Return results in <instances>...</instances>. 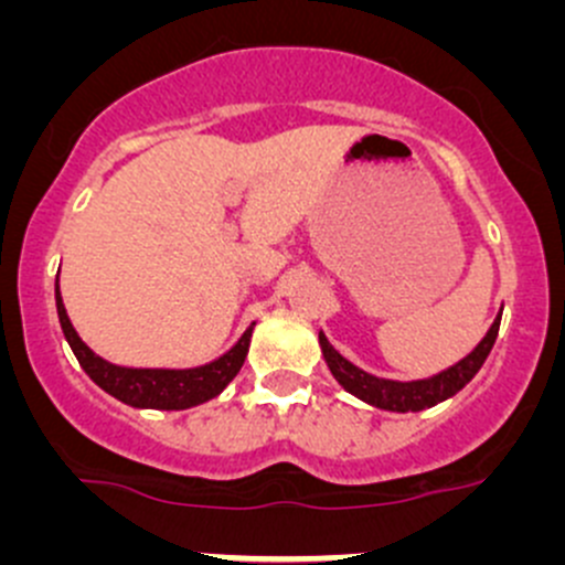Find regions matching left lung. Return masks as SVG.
Instances as JSON below:
<instances>
[{
  "label": "left lung",
  "instance_id": "obj_1",
  "mask_svg": "<svg viewBox=\"0 0 565 565\" xmlns=\"http://www.w3.org/2000/svg\"><path fill=\"white\" fill-rule=\"evenodd\" d=\"M500 330V317L494 319L492 328L487 330V335L481 339V344L470 352L467 358H461L459 363H454L446 372L435 374L429 380H413V383H396V380H383L366 374L363 369H358L355 363L347 361L344 355L333 350L324 333L319 330V347H322L324 363H328L330 374L339 380V385L344 391H350L352 396H358L361 402L372 404V407L391 409V413H420L426 407H435V404L446 402L454 393H459L478 374V369L483 366L487 355L492 352L494 339H498Z\"/></svg>",
  "mask_w": 565,
  "mask_h": 565
}]
</instances>
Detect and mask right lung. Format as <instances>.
Masks as SVG:
<instances>
[{
    "label": "right lung",
    "mask_w": 565,
    "mask_h": 565,
    "mask_svg": "<svg viewBox=\"0 0 565 565\" xmlns=\"http://www.w3.org/2000/svg\"><path fill=\"white\" fill-rule=\"evenodd\" d=\"M56 295V315H60L62 333H65L67 344H71L73 355L82 363L84 372L89 374L95 385H100L106 393H111L119 402L130 404V407H150V409H188L196 404L210 402L218 396L232 380L241 372L243 361L248 355L250 344V330L254 324L241 335L230 352L215 358L213 363H204L196 369H128V366H114V363L104 361L95 355L82 339H78L76 328L67 319L65 303L60 295V281L54 287Z\"/></svg>",
    "instance_id": "obj_1"
}]
</instances>
